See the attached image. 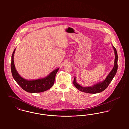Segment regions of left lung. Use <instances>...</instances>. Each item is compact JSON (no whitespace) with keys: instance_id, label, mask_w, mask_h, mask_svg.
I'll return each instance as SVG.
<instances>
[{"instance_id":"left-lung-1","label":"left lung","mask_w":129,"mask_h":129,"mask_svg":"<svg viewBox=\"0 0 129 129\" xmlns=\"http://www.w3.org/2000/svg\"><path fill=\"white\" fill-rule=\"evenodd\" d=\"M113 48L114 49L115 55L114 66L113 69L111 71L109 74L108 75V76H107L106 79L102 82H99V83H97V84L93 85V86L82 87L76 83V80H75V77H74V84L77 89H78L79 90H80L82 92L95 94V93L102 92L103 91H104L105 89H106L107 88V87L110 83L112 81L113 78H114V76L116 74L117 69H118L117 52L116 49H115V48L114 46H113Z\"/></svg>"}]
</instances>
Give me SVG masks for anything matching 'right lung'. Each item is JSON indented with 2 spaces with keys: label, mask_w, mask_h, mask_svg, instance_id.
<instances>
[{
  "label": "right lung",
  "mask_w": 129,
  "mask_h": 129,
  "mask_svg": "<svg viewBox=\"0 0 129 129\" xmlns=\"http://www.w3.org/2000/svg\"><path fill=\"white\" fill-rule=\"evenodd\" d=\"M15 51V49L14 50L11 57V73L15 80L23 89L30 93H39L45 91L53 86L55 82V75L58 71L59 68L52 72L45 78L34 80H26L19 75L15 68L13 60Z\"/></svg>",
  "instance_id": "right-lung-1"
}]
</instances>
